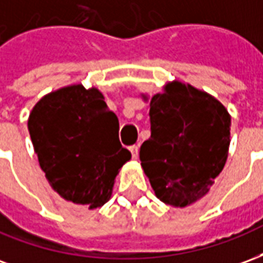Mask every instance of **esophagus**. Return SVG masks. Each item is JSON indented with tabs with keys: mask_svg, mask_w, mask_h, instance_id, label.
<instances>
[{
	"mask_svg": "<svg viewBox=\"0 0 263 263\" xmlns=\"http://www.w3.org/2000/svg\"><path fill=\"white\" fill-rule=\"evenodd\" d=\"M128 149H129V152H131L132 158H134V159H137L138 152H139V148H138V145H132V146H129Z\"/></svg>",
	"mask_w": 263,
	"mask_h": 263,
	"instance_id": "esophagus-1",
	"label": "esophagus"
}]
</instances>
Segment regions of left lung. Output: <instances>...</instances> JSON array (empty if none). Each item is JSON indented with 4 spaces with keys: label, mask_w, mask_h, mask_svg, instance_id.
Instances as JSON below:
<instances>
[{
    "label": "left lung",
    "mask_w": 263,
    "mask_h": 263,
    "mask_svg": "<svg viewBox=\"0 0 263 263\" xmlns=\"http://www.w3.org/2000/svg\"><path fill=\"white\" fill-rule=\"evenodd\" d=\"M149 117L139 159L156 197L173 207L196 203L226 165L231 117L217 98L180 81L151 98Z\"/></svg>",
    "instance_id": "1"
}]
</instances>
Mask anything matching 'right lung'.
<instances>
[{
  "label": "right lung",
  "instance_id": "add662e5",
  "mask_svg": "<svg viewBox=\"0 0 263 263\" xmlns=\"http://www.w3.org/2000/svg\"><path fill=\"white\" fill-rule=\"evenodd\" d=\"M118 118L96 87H63L32 108L28 129L41 169L62 197L88 209L107 203L131 152L118 139Z\"/></svg>",
  "mask_w": 263,
  "mask_h": 263
}]
</instances>
